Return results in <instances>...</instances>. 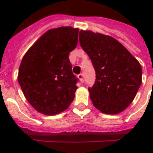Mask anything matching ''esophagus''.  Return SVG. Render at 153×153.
Segmentation results:
<instances>
[{
	"label": "esophagus",
	"mask_w": 153,
	"mask_h": 153,
	"mask_svg": "<svg viewBox=\"0 0 153 153\" xmlns=\"http://www.w3.org/2000/svg\"><path fill=\"white\" fill-rule=\"evenodd\" d=\"M78 78L79 79V80H80V82H81L82 83L84 82V79H83V74H79V75H78Z\"/></svg>",
	"instance_id": "esophagus-1"
}]
</instances>
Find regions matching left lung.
<instances>
[{
    "instance_id": "8db88e82",
    "label": "left lung",
    "mask_w": 153,
    "mask_h": 153,
    "mask_svg": "<svg viewBox=\"0 0 153 153\" xmlns=\"http://www.w3.org/2000/svg\"><path fill=\"white\" fill-rule=\"evenodd\" d=\"M79 43L95 70L88 89L95 108L106 114L121 113L133 102L142 82L140 62L113 37L81 30Z\"/></svg>"
}]
</instances>
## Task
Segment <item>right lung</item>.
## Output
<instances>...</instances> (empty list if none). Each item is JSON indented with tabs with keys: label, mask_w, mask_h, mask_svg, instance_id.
Listing matches in <instances>:
<instances>
[{
	"label": "right lung",
	"mask_w": 153,
	"mask_h": 153,
	"mask_svg": "<svg viewBox=\"0 0 153 153\" xmlns=\"http://www.w3.org/2000/svg\"><path fill=\"white\" fill-rule=\"evenodd\" d=\"M79 29L60 27L46 32L23 57L18 82L36 110L45 115L64 111L74 98L79 81L69 54L78 44Z\"/></svg>",
	"instance_id": "add662e5"
}]
</instances>
